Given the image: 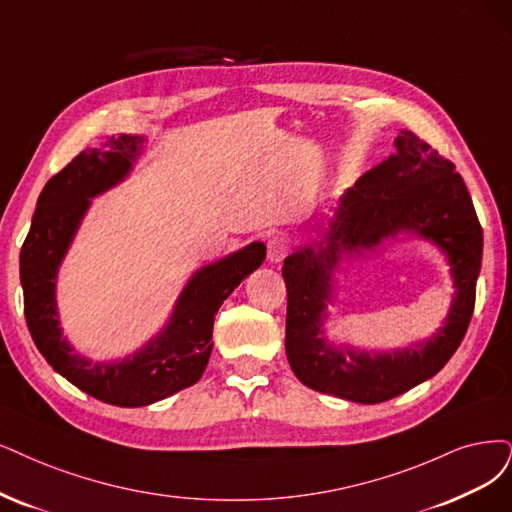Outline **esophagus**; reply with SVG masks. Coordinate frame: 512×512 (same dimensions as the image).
Instances as JSON below:
<instances>
[{
  "mask_svg": "<svg viewBox=\"0 0 512 512\" xmlns=\"http://www.w3.org/2000/svg\"><path fill=\"white\" fill-rule=\"evenodd\" d=\"M289 251V240L285 236H274L268 240V259L270 263H280Z\"/></svg>",
  "mask_w": 512,
  "mask_h": 512,
  "instance_id": "obj_1",
  "label": "esophagus"
}]
</instances>
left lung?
I'll use <instances>...</instances> for the list:
<instances>
[{"mask_svg":"<svg viewBox=\"0 0 512 512\" xmlns=\"http://www.w3.org/2000/svg\"><path fill=\"white\" fill-rule=\"evenodd\" d=\"M411 233L448 257L454 295L444 327L422 343L390 353L329 343L326 308L332 274L344 256H366L386 239ZM483 232L456 166L411 130L394 139V154L339 198L320 238L285 259L287 358L301 384L352 403L394 399L437 375L462 344L475 310Z\"/></svg>","mask_w":512,"mask_h":512,"instance_id":"1","label":"left lung"}]
</instances>
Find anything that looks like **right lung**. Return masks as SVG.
Instances as JSON below:
<instances>
[{
    "label": "right lung",
    "instance_id": "1",
    "mask_svg": "<svg viewBox=\"0 0 512 512\" xmlns=\"http://www.w3.org/2000/svg\"><path fill=\"white\" fill-rule=\"evenodd\" d=\"M145 149V137H111L84 149L37 198L31 230L21 249L25 318L37 350L75 388L116 407H145L194 386L213 352V323L223 301L266 259V244L251 242L198 268L179 293L166 325L132 354L92 361L63 333L56 278L92 198L120 185Z\"/></svg>",
    "mask_w": 512,
    "mask_h": 512
}]
</instances>
